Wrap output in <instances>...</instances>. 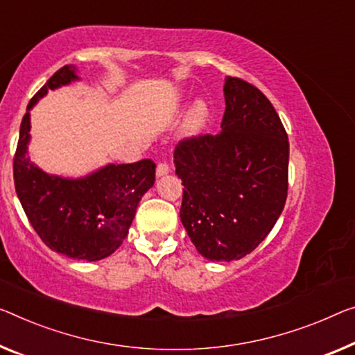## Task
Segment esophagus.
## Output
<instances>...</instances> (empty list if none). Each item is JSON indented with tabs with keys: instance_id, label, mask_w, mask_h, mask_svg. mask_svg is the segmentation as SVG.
I'll use <instances>...</instances> for the list:
<instances>
[{
	"instance_id": "esophagus-1",
	"label": "esophagus",
	"mask_w": 355,
	"mask_h": 355,
	"mask_svg": "<svg viewBox=\"0 0 355 355\" xmlns=\"http://www.w3.org/2000/svg\"><path fill=\"white\" fill-rule=\"evenodd\" d=\"M157 178H162V176H166L168 173H170V166L166 165V163H159L157 165Z\"/></svg>"
}]
</instances>
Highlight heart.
Listing matches in <instances>:
<instances>
[{"label":"heart","mask_w":355,"mask_h":355,"mask_svg":"<svg viewBox=\"0 0 355 355\" xmlns=\"http://www.w3.org/2000/svg\"><path fill=\"white\" fill-rule=\"evenodd\" d=\"M182 105V96H178L176 100L173 101L171 107L178 109ZM211 106L208 101L205 100H196L192 107L189 109L187 116H185V122H184V135L187 138H198V136L203 135L206 130H208L209 123H211Z\"/></svg>","instance_id":"heart-1"}]
</instances>
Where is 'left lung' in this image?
Masks as SVG:
<instances>
[{
    "label": "left lung",
    "instance_id": "8db88e82",
    "mask_svg": "<svg viewBox=\"0 0 355 355\" xmlns=\"http://www.w3.org/2000/svg\"><path fill=\"white\" fill-rule=\"evenodd\" d=\"M222 132L184 139L174 149L182 179L181 222L211 261L239 260L275 227L287 198L288 141L257 87L225 78Z\"/></svg>",
    "mask_w": 355,
    "mask_h": 355
}]
</instances>
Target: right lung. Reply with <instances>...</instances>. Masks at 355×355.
Masks as SVG:
<instances>
[{"instance_id":"add662e5","label":"right lung","mask_w":355,"mask_h":355,"mask_svg":"<svg viewBox=\"0 0 355 355\" xmlns=\"http://www.w3.org/2000/svg\"><path fill=\"white\" fill-rule=\"evenodd\" d=\"M76 80L78 68L67 64L30 100L14 157V182L21 208L47 248L69 259L95 261L111 255L127 238L141 198L155 182V163H109L73 179L49 174L30 160L31 107L49 90Z\"/></svg>"}]
</instances>
